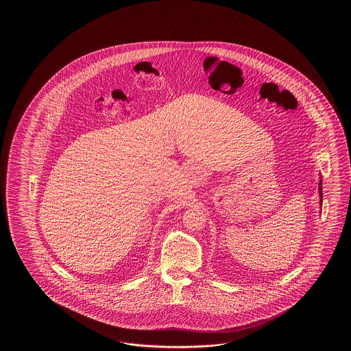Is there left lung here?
I'll return each instance as SVG.
<instances>
[{
  "instance_id": "8db88e82",
  "label": "left lung",
  "mask_w": 351,
  "mask_h": 351,
  "mask_svg": "<svg viewBox=\"0 0 351 351\" xmlns=\"http://www.w3.org/2000/svg\"><path fill=\"white\" fill-rule=\"evenodd\" d=\"M319 193H320V202L321 204H322V186H321V180L320 183H319Z\"/></svg>"
}]
</instances>
